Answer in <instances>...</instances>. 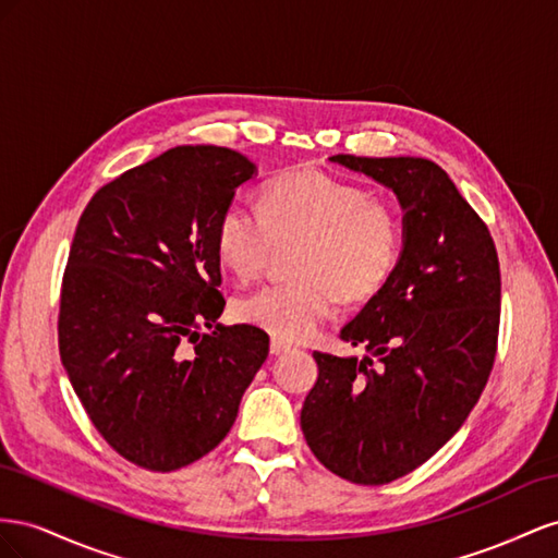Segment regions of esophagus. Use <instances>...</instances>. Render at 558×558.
Listing matches in <instances>:
<instances>
[{"instance_id":"obj_1","label":"esophagus","mask_w":558,"mask_h":558,"mask_svg":"<svg viewBox=\"0 0 558 558\" xmlns=\"http://www.w3.org/2000/svg\"><path fill=\"white\" fill-rule=\"evenodd\" d=\"M290 348H292L290 343H284L280 339H270V355H282V353H288Z\"/></svg>"}]
</instances>
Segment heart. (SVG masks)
<instances>
[{"instance_id": "obj_1", "label": "heart", "mask_w": 558, "mask_h": 558, "mask_svg": "<svg viewBox=\"0 0 558 558\" xmlns=\"http://www.w3.org/2000/svg\"><path fill=\"white\" fill-rule=\"evenodd\" d=\"M259 213L229 205L215 229L217 259L241 280H257L278 245H294L296 278L241 301L238 315L280 341H304L339 299L364 304L386 290L404 250V217L390 198L317 170L270 180Z\"/></svg>"}]
</instances>
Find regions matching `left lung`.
Segmentation results:
<instances>
[{"instance_id":"left-lung-1","label":"left lung","mask_w":558,"mask_h":558,"mask_svg":"<svg viewBox=\"0 0 558 558\" xmlns=\"http://www.w3.org/2000/svg\"><path fill=\"white\" fill-rule=\"evenodd\" d=\"M392 189L404 250L386 290L341 329L364 360L313 353L301 429L341 480L380 486L447 444L480 400L498 350L500 264L488 227L427 158L331 156Z\"/></svg>"}]
</instances>
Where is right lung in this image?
<instances>
[{
  "instance_id": "obj_1",
  "label": "right lung",
  "mask_w": 558,
  "mask_h": 558,
  "mask_svg": "<svg viewBox=\"0 0 558 558\" xmlns=\"http://www.w3.org/2000/svg\"><path fill=\"white\" fill-rule=\"evenodd\" d=\"M254 174L243 154L184 145L98 189L62 276L58 345L95 429L131 463L172 472L229 435L268 333L225 327L215 229ZM213 326V335L199 327Z\"/></svg>"
}]
</instances>
